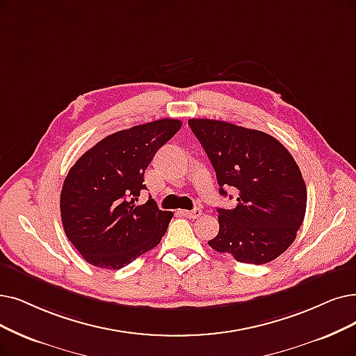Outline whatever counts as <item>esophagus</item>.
<instances>
[{
  "label": "esophagus",
  "instance_id": "obj_1",
  "mask_svg": "<svg viewBox=\"0 0 356 356\" xmlns=\"http://www.w3.org/2000/svg\"><path fill=\"white\" fill-rule=\"evenodd\" d=\"M184 216H187V218H190V219H197V218H200L202 216V209H194V210H182L181 211Z\"/></svg>",
  "mask_w": 356,
  "mask_h": 356
}]
</instances>
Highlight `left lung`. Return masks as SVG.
<instances>
[{
    "mask_svg": "<svg viewBox=\"0 0 356 356\" xmlns=\"http://www.w3.org/2000/svg\"><path fill=\"white\" fill-rule=\"evenodd\" d=\"M188 125L215 168L219 193L238 190L235 209H218L219 232L209 245L241 263L277 259L295 241L307 209V187L292 154L259 130L204 118Z\"/></svg>",
    "mask_w": 356,
    "mask_h": 356,
    "instance_id": "obj_1",
    "label": "left lung"
}]
</instances>
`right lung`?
Wrapping results in <instances>:
<instances>
[{
    "mask_svg": "<svg viewBox=\"0 0 356 356\" xmlns=\"http://www.w3.org/2000/svg\"><path fill=\"white\" fill-rule=\"evenodd\" d=\"M182 122L163 118L117 131L81 154L64 179L60 198L67 238L88 263L118 270L161 243L174 213L149 198L145 170Z\"/></svg>",
    "mask_w": 356,
    "mask_h": 356,
    "instance_id": "1",
    "label": "right lung"
}]
</instances>
